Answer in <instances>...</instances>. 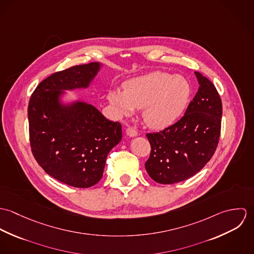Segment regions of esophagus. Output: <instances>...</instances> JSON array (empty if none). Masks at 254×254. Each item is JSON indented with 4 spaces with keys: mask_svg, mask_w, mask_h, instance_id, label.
<instances>
[{
    "mask_svg": "<svg viewBox=\"0 0 254 254\" xmlns=\"http://www.w3.org/2000/svg\"><path fill=\"white\" fill-rule=\"evenodd\" d=\"M126 134L129 137H136V136H138L137 130H135L133 127H130V126L126 129Z\"/></svg>",
    "mask_w": 254,
    "mask_h": 254,
    "instance_id": "obj_1",
    "label": "esophagus"
}]
</instances>
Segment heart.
I'll return each instance as SVG.
<instances>
[{
    "label": "heart",
    "mask_w": 254,
    "mask_h": 254,
    "mask_svg": "<svg viewBox=\"0 0 254 254\" xmlns=\"http://www.w3.org/2000/svg\"><path fill=\"white\" fill-rule=\"evenodd\" d=\"M190 96V84L184 77L154 71L127 81L123 92L110 90L108 101L119 116L143 109L145 124L152 129H163L181 116Z\"/></svg>",
    "instance_id": "obj_1"
}]
</instances>
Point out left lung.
Segmentation results:
<instances>
[{"label":"left lung","mask_w":254,"mask_h":254,"mask_svg":"<svg viewBox=\"0 0 254 254\" xmlns=\"http://www.w3.org/2000/svg\"><path fill=\"white\" fill-rule=\"evenodd\" d=\"M194 74L199 87L184 116L164 130L145 135L151 147L145 170L156 183L174 184L192 177L216 150L222 102L212 82Z\"/></svg>","instance_id":"obj_1"}]
</instances>
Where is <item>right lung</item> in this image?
<instances>
[{
    "instance_id": "add662e5",
    "label": "right lung",
    "mask_w": 254,
    "mask_h": 254,
    "mask_svg": "<svg viewBox=\"0 0 254 254\" xmlns=\"http://www.w3.org/2000/svg\"><path fill=\"white\" fill-rule=\"evenodd\" d=\"M103 64L91 63L43 80L28 105L31 150L47 174L75 188L100 181L109 151L122 139L119 122L85 102L64 104V91L88 88Z\"/></svg>"
}]
</instances>
